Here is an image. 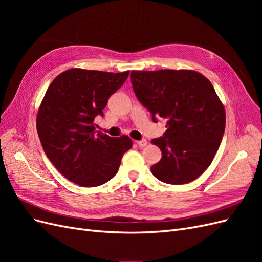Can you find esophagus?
<instances>
[{
  "label": "esophagus",
  "instance_id": "34e87169",
  "mask_svg": "<svg viewBox=\"0 0 262 262\" xmlns=\"http://www.w3.org/2000/svg\"><path fill=\"white\" fill-rule=\"evenodd\" d=\"M137 144H138L139 146H141V147H144V146L147 144V141H146L145 139H142V140H140V141H137Z\"/></svg>",
  "mask_w": 262,
  "mask_h": 262
}]
</instances>
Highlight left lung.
I'll use <instances>...</instances> for the list:
<instances>
[{
	"label": "left lung",
	"mask_w": 262,
	"mask_h": 262,
	"mask_svg": "<svg viewBox=\"0 0 262 262\" xmlns=\"http://www.w3.org/2000/svg\"><path fill=\"white\" fill-rule=\"evenodd\" d=\"M131 83L154 122L167 119L163 137L152 140L162 150L152 173L170 185L193 181L211 165L225 130V109L213 85L190 70L132 71Z\"/></svg>",
	"instance_id": "1"
}]
</instances>
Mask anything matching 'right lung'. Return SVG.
Instances as JSON below:
<instances>
[{
	"label": "right lung",
	"mask_w": 262,
	"mask_h": 262,
	"mask_svg": "<svg viewBox=\"0 0 262 262\" xmlns=\"http://www.w3.org/2000/svg\"><path fill=\"white\" fill-rule=\"evenodd\" d=\"M129 73L71 69L55 77L46 92L37 115L38 136L50 162L74 184L104 185L132 147L129 137L110 138L94 124L97 116L104 117L109 97Z\"/></svg>",
	"instance_id": "add662e5"
}]
</instances>
